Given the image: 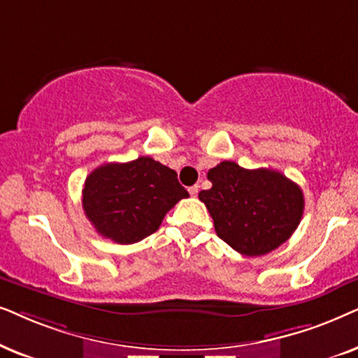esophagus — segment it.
Segmentation results:
<instances>
[{
  "instance_id": "obj_1",
  "label": "esophagus",
  "mask_w": 358,
  "mask_h": 358,
  "mask_svg": "<svg viewBox=\"0 0 358 358\" xmlns=\"http://www.w3.org/2000/svg\"><path fill=\"white\" fill-rule=\"evenodd\" d=\"M188 192H189V194H192V196H196L198 192H199V187H198V185H193V187L188 188Z\"/></svg>"
}]
</instances>
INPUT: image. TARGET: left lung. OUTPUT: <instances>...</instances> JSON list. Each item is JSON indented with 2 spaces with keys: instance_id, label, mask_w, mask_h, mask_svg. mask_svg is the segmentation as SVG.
<instances>
[{
  "instance_id": "obj_1",
  "label": "left lung",
  "mask_w": 358,
  "mask_h": 358,
  "mask_svg": "<svg viewBox=\"0 0 358 358\" xmlns=\"http://www.w3.org/2000/svg\"><path fill=\"white\" fill-rule=\"evenodd\" d=\"M213 183L199 192L216 234L247 257H260L287 242L301 221V188L270 169L247 170L224 160L208 171Z\"/></svg>"
}]
</instances>
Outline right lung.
I'll use <instances>...</instances> for the list:
<instances>
[{"instance_id":"add662e5","label":"right lung","mask_w":358,"mask_h":358,"mask_svg":"<svg viewBox=\"0 0 358 358\" xmlns=\"http://www.w3.org/2000/svg\"><path fill=\"white\" fill-rule=\"evenodd\" d=\"M189 194L176 171L150 157L104 164L87 176L83 209L99 236L134 244L154 234L165 214Z\"/></svg>"}]
</instances>
